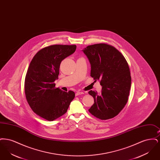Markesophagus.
I'll return each mask as SVG.
<instances>
[{
    "instance_id": "esophagus-1",
    "label": "esophagus",
    "mask_w": 160,
    "mask_h": 160,
    "mask_svg": "<svg viewBox=\"0 0 160 160\" xmlns=\"http://www.w3.org/2000/svg\"><path fill=\"white\" fill-rule=\"evenodd\" d=\"M82 94H84L83 92L77 91L76 93V96L80 95H82Z\"/></svg>"
}]
</instances>
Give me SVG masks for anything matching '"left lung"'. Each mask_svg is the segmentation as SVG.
I'll use <instances>...</instances> for the list:
<instances>
[{"label": "left lung", "instance_id": "left-lung-1", "mask_svg": "<svg viewBox=\"0 0 160 160\" xmlns=\"http://www.w3.org/2000/svg\"><path fill=\"white\" fill-rule=\"evenodd\" d=\"M91 64V76L100 80V93L90 91L94 104L89 109L101 120L114 118L127 104L131 84L129 66L122 54L113 46L97 44L82 50Z\"/></svg>", "mask_w": 160, "mask_h": 160}]
</instances>
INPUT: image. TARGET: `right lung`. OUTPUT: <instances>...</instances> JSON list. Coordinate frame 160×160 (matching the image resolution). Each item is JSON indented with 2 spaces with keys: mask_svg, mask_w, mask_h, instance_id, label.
<instances>
[{
  "mask_svg": "<svg viewBox=\"0 0 160 160\" xmlns=\"http://www.w3.org/2000/svg\"><path fill=\"white\" fill-rule=\"evenodd\" d=\"M76 45H53L40 50L31 61L24 82L26 98L32 110L53 121L65 114L75 93L55 88L61 62L74 53Z\"/></svg>",
  "mask_w": 160,
  "mask_h": 160,
  "instance_id": "right-lung-1",
  "label": "right lung"
}]
</instances>
